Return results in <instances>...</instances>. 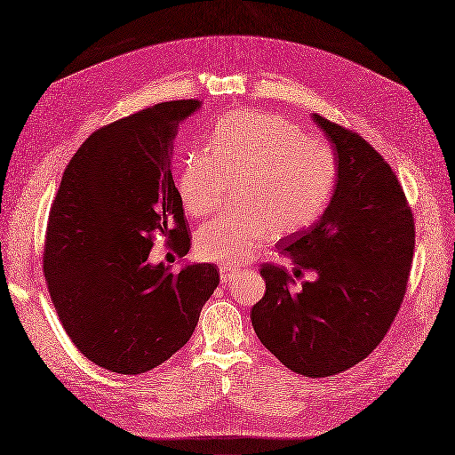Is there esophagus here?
I'll return each instance as SVG.
<instances>
[{
  "label": "esophagus",
  "instance_id": "34e87169",
  "mask_svg": "<svg viewBox=\"0 0 455 455\" xmlns=\"http://www.w3.org/2000/svg\"><path fill=\"white\" fill-rule=\"evenodd\" d=\"M239 274H241V270L231 267V265H222L220 267V281H222V283H229V281L235 279Z\"/></svg>",
  "mask_w": 455,
  "mask_h": 455
}]
</instances>
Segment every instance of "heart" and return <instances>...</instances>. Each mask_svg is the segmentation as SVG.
<instances>
[{
	"label": "heart",
	"instance_id": "b5f03b06",
	"mask_svg": "<svg viewBox=\"0 0 455 455\" xmlns=\"http://www.w3.org/2000/svg\"><path fill=\"white\" fill-rule=\"evenodd\" d=\"M236 180L241 207L205 222L194 235L200 259L241 265L270 236L309 228L330 204L337 181L331 146L304 137L285 118L233 111L216 120L205 151H194L180 170L178 192L185 211L205 219L222 204Z\"/></svg>",
	"mask_w": 455,
	"mask_h": 455
}]
</instances>
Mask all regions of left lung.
I'll return each instance as SVG.
<instances>
[{
	"mask_svg": "<svg viewBox=\"0 0 455 455\" xmlns=\"http://www.w3.org/2000/svg\"><path fill=\"white\" fill-rule=\"evenodd\" d=\"M337 157V181L320 219L277 246L292 275L316 272L299 291L285 268L265 265L267 292L251 326L287 369L309 378L348 371L391 328L415 248L413 214L391 166L350 129L311 115Z\"/></svg>",
	"mask_w": 455,
	"mask_h": 455,
	"instance_id": "left-lung-1",
	"label": "left lung"
}]
</instances>
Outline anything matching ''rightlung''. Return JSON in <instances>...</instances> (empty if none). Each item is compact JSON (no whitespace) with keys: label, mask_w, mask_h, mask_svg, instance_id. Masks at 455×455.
I'll list each match as a JSON object with an SVG mask.
<instances>
[{"label":"right lung","mask_w":455,"mask_h":455,"mask_svg":"<svg viewBox=\"0 0 455 455\" xmlns=\"http://www.w3.org/2000/svg\"><path fill=\"white\" fill-rule=\"evenodd\" d=\"M200 107L166 101L107 125L64 170L44 274L62 328L105 371L142 374L181 350L220 281L209 263L172 274L148 261L154 233L180 257L190 248L172 154L180 124Z\"/></svg>","instance_id":"1"}]
</instances>
